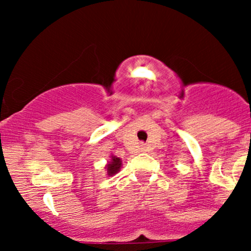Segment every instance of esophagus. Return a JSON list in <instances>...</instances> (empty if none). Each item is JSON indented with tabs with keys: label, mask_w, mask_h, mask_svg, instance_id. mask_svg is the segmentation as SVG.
Returning a JSON list of instances; mask_svg holds the SVG:
<instances>
[{
	"label": "esophagus",
	"mask_w": 251,
	"mask_h": 251,
	"mask_svg": "<svg viewBox=\"0 0 251 251\" xmlns=\"http://www.w3.org/2000/svg\"><path fill=\"white\" fill-rule=\"evenodd\" d=\"M147 151L146 144H141V151Z\"/></svg>",
	"instance_id": "obj_1"
}]
</instances>
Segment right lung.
Listing matches in <instances>:
<instances>
[{"label": "right lung", "instance_id": "obj_1", "mask_svg": "<svg viewBox=\"0 0 251 251\" xmlns=\"http://www.w3.org/2000/svg\"><path fill=\"white\" fill-rule=\"evenodd\" d=\"M123 163H121V159L118 158L115 155H110V160L108 161V164L105 165V171H107L108 176H113V175L118 174L120 171Z\"/></svg>", "mask_w": 251, "mask_h": 251}]
</instances>
